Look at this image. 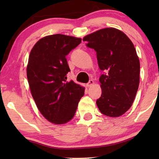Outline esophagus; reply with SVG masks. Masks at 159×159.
Here are the masks:
<instances>
[{"instance_id": "obj_1", "label": "esophagus", "mask_w": 159, "mask_h": 159, "mask_svg": "<svg viewBox=\"0 0 159 159\" xmlns=\"http://www.w3.org/2000/svg\"><path fill=\"white\" fill-rule=\"evenodd\" d=\"M93 83H94L93 80H90L89 82H88L87 84H86V86H87V87H90L91 85H93Z\"/></svg>"}]
</instances>
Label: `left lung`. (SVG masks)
<instances>
[{"instance_id": "1", "label": "left lung", "mask_w": 159, "mask_h": 159, "mask_svg": "<svg viewBox=\"0 0 159 159\" xmlns=\"http://www.w3.org/2000/svg\"><path fill=\"white\" fill-rule=\"evenodd\" d=\"M86 46L96 51L102 95L96 104L110 117L123 115L133 104L139 83V58L130 39L115 28L98 30L83 38Z\"/></svg>"}]
</instances>
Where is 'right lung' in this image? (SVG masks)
I'll return each mask as SVG.
<instances>
[{"label":"right lung","instance_id":"obj_1","mask_svg":"<svg viewBox=\"0 0 159 159\" xmlns=\"http://www.w3.org/2000/svg\"><path fill=\"white\" fill-rule=\"evenodd\" d=\"M80 42L79 38L50 35L40 39L29 55L26 75L32 97L42 115L55 124L72 119L84 95V88L66 80V57Z\"/></svg>","mask_w":159,"mask_h":159}]
</instances>
